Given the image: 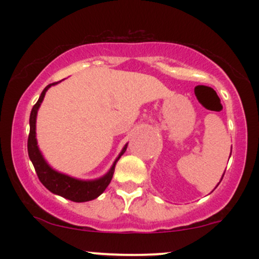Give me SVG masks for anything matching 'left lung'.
Segmentation results:
<instances>
[{
  "label": "left lung",
  "mask_w": 259,
  "mask_h": 259,
  "mask_svg": "<svg viewBox=\"0 0 259 259\" xmlns=\"http://www.w3.org/2000/svg\"><path fill=\"white\" fill-rule=\"evenodd\" d=\"M223 177H224V175H223ZM222 179H223V178H222Z\"/></svg>",
  "instance_id": "1"
}]
</instances>
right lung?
<instances>
[{"label":"right lung","mask_w":259,"mask_h":259,"mask_svg":"<svg viewBox=\"0 0 259 259\" xmlns=\"http://www.w3.org/2000/svg\"><path fill=\"white\" fill-rule=\"evenodd\" d=\"M57 84V82H52V84L47 85L46 88L44 89V91L41 92L40 99L37 100V102L35 103L34 107H32L31 113H30V133H29L28 138V153L29 158L34 164L35 171H36L38 180L42 183V185L46 187L47 190L53 192V194L62 196V197L67 198V200H70L73 202H86L95 200L96 197L102 194L106 190V187L109 185L111 183L113 173H114L115 164H117L118 159L120 158V156L126 151L125 145L121 151L119 157L115 159L114 164L111 168V170L107 173L105 177L101 178V179L92 180V181H82L74 179V178L68 177V175L61 174L58 171L53 170L52 168H50V165L45 162L44 157L41 156L40 151H38L36 138H35V124H36V114L37 109L40 107L41 102H42L45 94L49 90V88H51L52 85Z\"/></svg>","instance_id":"right-lung-1"}]
</instances>
